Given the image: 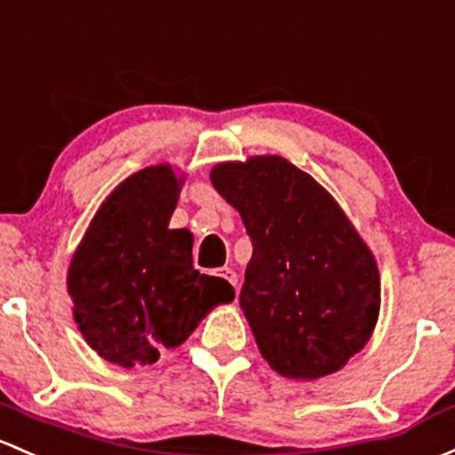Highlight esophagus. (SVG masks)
Masks as SVG:
<instances>
[{
    "label": "esophagus",
    "mask_w": 455,
    "mask_h": 455,
    "mask_svg": "<svg viewBox=\"0 0 455 455\" xmlns=\"http://www.w3.org/2000/svg\"><path fill=\"white\" fill-rule=\"evenodd\" d=\"M218 275L222 276L224 281H228V283H231L233 288H237V275H235V272L231 270V267H222V270H220Z\"/></svg>",
    "instance_id": "esophagus-1"
}]
</instances>
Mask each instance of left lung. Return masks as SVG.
<instances>
[{
    "label": "left lung",
    "mask_w": 455,
    "mask_h": 455,
    "mask_svg": "<svg viewBox=\"0 0 455 455\" xmlns=\"http://www.w3.org/2000/svg\"><path fill=\"white\" fill-rule=\"evenodd\" d=\"M212 183L252 240L240 307L264 360L299 381L340 371L379 318L368 243L336 198L283 156L224 161Z\"/></svg>",
    "instance_id": "1"
}]
</instances>
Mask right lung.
<instances>
[{
	"instance_id": "add662e5",
	"label": "right lung",
	"mask_w": 455,
	"mask_h": 455,
	"mask_svg": "<svg viewBox=\"0 0 455 455\" xmlns=\"http://www.w3.org/2000/svg\"><path fill=\"white\" fill-rule=\"evenodd\" d=\"M183 183L170 164L128 176L100 204L69 261L76 324L111 364H155L235 299L228 281L196 270L188 228H170Z\"/></svg>"
}]
</instances>
